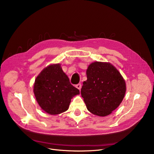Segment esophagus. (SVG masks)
Masks as SVG:
<instances>
[{
  "label": "esophagus",
  "instance_id": "1",
  "mask_svg": "<svg viewBox=\"0 0 154 154\" xmlns=\"http://www.w3.org/2000/svg\"><path fill=\"white\" fill-rule=\"evenodd\" d=\"M76 87L78 88V89L80 90L81 88H82V84H81V83H78V84L76 85Z\"/></svg>",
  "mask_w": 154,
  "mask_h": 154
}]
</instances>
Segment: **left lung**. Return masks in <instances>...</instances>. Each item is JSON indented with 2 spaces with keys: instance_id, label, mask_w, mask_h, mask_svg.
I'll return each instance as SVG.
<instances>
[{
  "instance_id": "1",
  "label": "left lung",
  "mask_w": 154,
  "mask_h": 154,
  "mask_svg": "<svg viewBox=\"0 0 154 154\" xmlns=\"http://www.w3.org/2000/svg\"><path fill=\"white\" fill-rule=\"evenodd\" d=\"M86 74L87 80L83 83L81 94L87 110L101 117L110 114L125 97L124 78L109 62H92Z\"/></svg>"
}]
</instances>
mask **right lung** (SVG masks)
<instances>
[{"label": "right lung", "instance_id": "obj_1", "mask_svg": "<svg viewBox=\"0 0 154 154\" xmlns=\"http://www.w3.org/2000/svg\"><path fill=\"white\" fill-rule=\"evenodd\" d=\"M33 92L37 103L46 113L57 115L68 110L72 97L80 91L72 85L61 67L51 64L35 79Z\"/></svg>", "mask_w": 154, "mask_h": 154}]
</instances>
